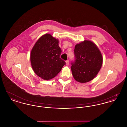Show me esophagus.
Listing matches in <instances>:
<instances>
[{
  "instance_id": "esophagus-1",
  "label": "esophagus",
  "mask_w": 127,
  "mask_h": 127,
  "mask_svg": "<svg viewBox=\"0 0 127 127\" xmlns=\"http://www.w3.org/2000/svg\"><path fill=\"white\" fill-rule=\"evenodd\" d=\"M66 65H69V61L67 60L66 61Z\"/></svg>"
}]
</instances>
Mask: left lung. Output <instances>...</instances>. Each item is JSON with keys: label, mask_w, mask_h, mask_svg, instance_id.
<instances>
[{"label": "left lung", "mask_w": 127, "mask_h": 127, "mask_svg": "<svg viewBox=\"0 0 127 127\" xmlns=\"http://www.w3.org/2000/svg\"><path fill=\"white\" fill-rule=\"evenodd\" d=\"M74 55L71 66L74 79L84 83L94 79L102 65V56L97 46L85 40L75 46Z\"/></svg>", "instance_id": "left-lung-1"}]
</instances>
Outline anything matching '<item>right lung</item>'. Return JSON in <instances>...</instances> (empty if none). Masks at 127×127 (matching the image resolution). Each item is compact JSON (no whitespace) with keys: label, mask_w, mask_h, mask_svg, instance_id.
I'll use <instances>...</instances> for the list:
<instances>
[{"label":"right lung","mask_w":127,"mask_h":127,"mask_svg":"<svg viewBox=\"0 0 127 127\" xmlns=\"http://www.w3.org/2000/svg\"><path fill=\"white\" fill-rule=\"evenodd\" d=\"M59 40L49 34L41 36L35 43L30 54L31 66L39 77L45 80L54 78L66 62L61 58Z\"/></svg>","instance_id":"right-lung-1"}]
</instances>
